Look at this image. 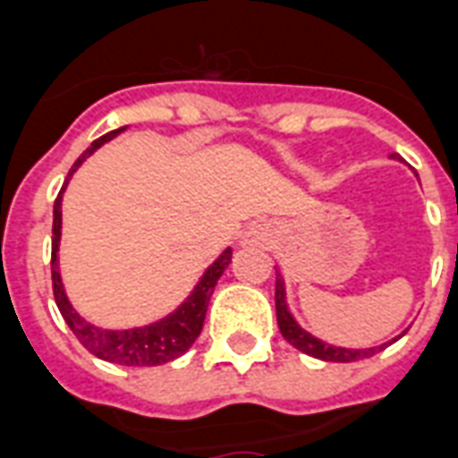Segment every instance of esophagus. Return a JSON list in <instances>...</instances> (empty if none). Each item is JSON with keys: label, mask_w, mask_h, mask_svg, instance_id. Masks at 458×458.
Returning <instances> with one entry per match:
<instances>
[{"label": "esophagus", "mask_w": 458, "mask_h": 458, "mask_svg": "<svg viewBox=\"0 0 458 458\" xmlns=\"http://www.w3.org/2000/svg\"><path fill=\"white\" fill-rule=\"evenodd\" d=\"M273 233L275 232L270 225H253L246 232V243H250V246H266V243L273 242Z\"/></svg>", "instance_id": "esophagus-1"}]
</instances>
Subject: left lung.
I'll return each mask as SVG.
<instances>
[{"instance_id":"1","label":"left lung","mask_w":458,"mask_h":458,"mask_svg":"<svg viewBox=\"0 0 458 458\" xmlns=\"http://www.w3.org/2000/svg\"><path fill=\"white\" fill-rule=\"evenodd\" d=\"M394 159H396V154H394ZM275 311H277V326H280L282 338L287 340L290 345H294L297 350H301L304 355L318 357L323 362H355V360H362V357H372L377 355L379 350H384L391 343H396L398 338L388 340L384 345L377 347H360V350H352V347H338L331 345V343H326V340L316 338L309 331H304L297 321H294V316L290 314V307H287V292H284V280H282V275L277 273V280H275Z\"/></svg>"}]
</instances>
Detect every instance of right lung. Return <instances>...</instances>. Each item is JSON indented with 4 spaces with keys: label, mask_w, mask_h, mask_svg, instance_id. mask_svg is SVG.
<instances>
[{
    "label": "right lung",
    "mask_w": 458,
    "mask_h": 458,
    "mask_svg": "<svg viewBox=\"0 0 458 458\" xmlns=\"http://www.w3.org/2000/svg\"><path fill=\"white\" fill-rule=\"evenodd\" d=\"M125 127L111 130L103 137H98L91 147L74 161L70 168V176L62 185L60 195L55 200L53 208V292L57 309H60L62 318L67 321L72 333L77 335L79 343L91 352V355L101 357L106 362L125 364V367H157V364H166L176 360L183 352L191 350V345L198 340L208 314V304L212 292H215L216 280L222 277L229 263H232V249H225L219 253L215 263L202 273L200 282L192 287V292L185 297L183 304H178L171 314L159 318V321L147 323V326H137V328H125V331H111V328H98L94 323L81 318L77 309L72 307L64 284L60 277V236H62V192L70 183L72 174L84 164L86 157H91L101 144L111 142L113 137H118Z\"/></svg>",
    "instance_id": "add662e5"
}]
</instances>
